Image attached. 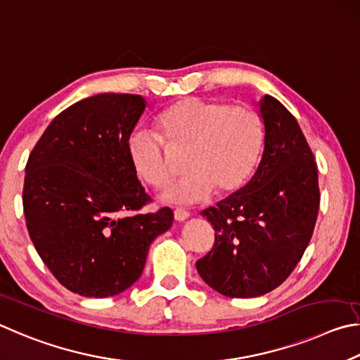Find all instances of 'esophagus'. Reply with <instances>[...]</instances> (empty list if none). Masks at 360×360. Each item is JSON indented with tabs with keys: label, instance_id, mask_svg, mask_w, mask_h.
Masks as SVG:
<instances>
[{
	"label": "esophagus",
	"instance_id": "esophagus-1",
	"mask_svg": "<svg viewBox=\"0 0 360 360\" xmlns=\"http://www.w3.org/2000/svg\"><path fill=\"white\" fill-rule=\"evenodd\" d=\"M174 218H175V221H179V223H184V221H186L188 218H190V213H188L186 210L176 209V210L174 212Z\"/></svg>",
	"mask_w": 360,
	"mask_h": 360
}]
</instances>
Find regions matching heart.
Listing matches in <instances>:
<instances>
[{"instance_id": "1", "label": "heart", "mask_w": 360, "mask_h": 360, "mask_svg": "<svg viewBox=\"0 0 360 360\" xmlns=\"http://www.w3.org/2000/svg\"><path fill=\"white\" fill-rule=\"evenodd\" d=\"M169 145L188 147V174L162 193L176 205H193L210 194H229L247 184L259 162L264 128L259 113L248 105H229L223 99L188 96L175 101L155 118ZM126 155L145 184L162 188L172 176L161 137L136 128L126 137Z\"/></svg>"}]
</instances>
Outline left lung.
<instances>
[{
    "mask_svg": "<svg viewBox=\"0 0 360 360\" xmlns=\"http://www.w3.org/2000/svg\"><path fill=\"white\" fill-rule=\"evenodd\" d=\"M264 150L251 180L200 215L215 245L196 262L207 285L226 297H257L285 281L310 242L319 209L318 169L297 120L262 96Z\"/></svg>",
    "mask_w": 360,
    "mask_h": 360,
    "instance_id": "1",
    "label": "left lung"
}]
</instances>
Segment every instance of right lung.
I'll list each match as a JSON object with an SVG mask.
<instances>
[{"label":"right lung","mask_w":360,"mask_h":360,"mask_svg":"<svg viewBox=\"0 0 360 360\" xmlns=\"http://www.w3.org/2000/svg\"><path fill=\"white\" fill-rule=\"evenodd\" d=\"M145 107L139 94L82 99L52 120L28 158L30 237L55 278L84 297H110L134 285L151 242L174 221L169 207L134 213L150 198L126 155V137Z\"/></svg>","instance_id":"obj_1"}]
</instances>
